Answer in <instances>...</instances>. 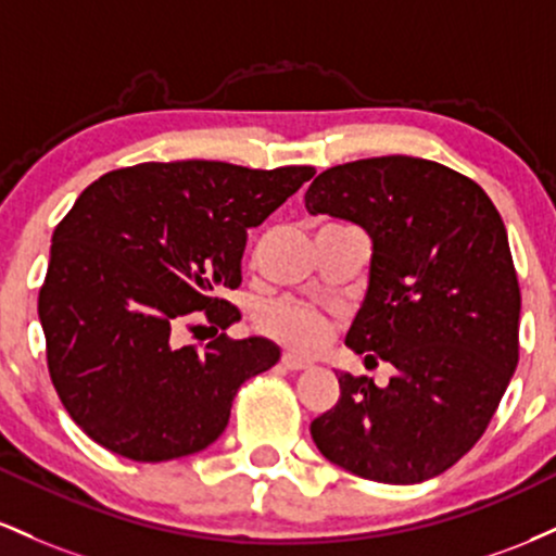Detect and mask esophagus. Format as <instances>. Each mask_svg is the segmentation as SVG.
I'll return each instance as SVG.
<instances>
[{
    "mask_svg": "<svg viewBox=\"0 0 556 556\" xmlns=\"http://www.w3.org/2000/svg\"><path fill=\"white\" fill-rule=\"evenodd\" d=\"M280 365L286 367V370H307V367H312V362L309 359H304V357H296V354H291V352H286L283 357H280Z\"/></svg>",
    "mask_w": 556,
    "mask_h": 556,
    "instance_id": "34e87169",
    "label": "esophagus"
}]
</instances>
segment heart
<instances>
[{
    "mask_svg": "<svg viewBox=\"0 0 556 556\" xmlns=\"http://www.w3.org/2000/svg\"><path fill=\"white\" fill-rule=\"evenodd\" d=\"M257 328L278 344L299 349V352H309V349L320 346L328 333V320L323 312L302 302H273L260 309Z\"/></svg>",
    "mask_w": 556,
    "mask_h": 556,
    "instance_id": "heart-1",
    "label": "heart"
}]
</instances>
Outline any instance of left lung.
Instances as JSON below:
<instances>
[{
  "mask_svg": "<svg viewBox=\"0 0 556 556\" xmlns=\"http://www.w3.org/2000/svg\"><path fill=\"white\" fill-rule=\"evenodd\" d=\"M304 204L372 239L346 346L396 367L383 389L341 372L339 402L312 420V441L378 483L441 476L485 433L520 357V286L502 215L476 180L404 154L328 167Z\"/></svg>",
  "mask_w": 556,
  "mask_h": 556,
  "instance_id": "1",
  "label": "left lung"
}]
</instances>
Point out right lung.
<instances>
[{"label":"right lung","instance_id":"add662e5","mask_svg":"<svg viewBox=\"0 0 556 556\" xmlns=\"http://www.w3.org/2000/svg\"><path fill=\"white\" fill-rule=\"evenodd\" d=\"M315 167L252 170L215 160L143 162L93 180L54 228L39 291L49 378L89 439L136 463L207 448L236 391L280 359L273 341L178 344L239 320L247 230Z\"/></svg>","mask_w":556,"mask_h":556}]
</instances>
